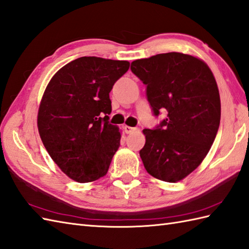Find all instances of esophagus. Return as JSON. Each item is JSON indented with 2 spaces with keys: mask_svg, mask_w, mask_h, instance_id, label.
<instances>
[{
  "mask_svg": "<svg viewBox=\"0 0 249 249\" xmlns=\"http://www.w3.org/2000/svg\"><path fill=\"white\" fill-rule=\"evenodd\" d=\"M124 129H125L126 134H131V133H134L135 130H137L136 127H130V126H125Z\"/></svg>",
  "mask_w": 249,
  "mask_h": 249,
  "instance_id": "1",
  "label": "esophagus"
}]
</instances>
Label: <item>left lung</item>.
I'll use <instances>...</instances> for the list:
<instances>
[{"label": "left lung", "mask_w": 249, "mask_h": 249, "mask_svg": "<svg viewBox=\"0 0 249 249\" xmlns=\"http://www.w3.org/2000/svg\"><path fill=\"white\" fill-rule=\"evenodd\" d=\"M130 70L146 86L153 114L167 110L154 129H143L140 157L147 173L165 182L186 178L208 154L220 122V97L213 72L189 54L168 52L136 60Z\"/></svg>", "instance_id": "1"}]
</instances>
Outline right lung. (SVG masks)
Wrapping results in <instances>:
<instances>
[{
  "instance_id": "obj_1",
  "label": "right lung",
  "mask_w": 249,
  "mask_h": 249,
  "mask_svg": "<svg viewBox=\"0 0 249 249\" xmlns=\"http://www.w3.org/2000/svg\"><path fill=\"white\" fill-rule=\"evenodd\" d=\"M129 62L82 56L57 71L37 115L41 141L67 177L79 183L106 176L120 146L119 127L109 123L114 83Z\"/></svg>"
}]
</instances>
